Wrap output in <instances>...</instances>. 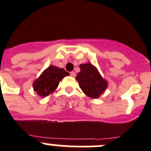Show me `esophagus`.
Listing matches in <instances>:
<instances>
[{
    "mask_svg": "<svg viewBox=\"0 0 151 151\" xmlns=\"http://www.w3.org/2000/svg\"><path fill=\"white\" fill-rule=\"evenodd\" d=\"M70 75L71 76V77H74L76 76V74H75V72H74V71H71V72L70 73Z\"/></svg>",
    "mask_w": 151,
    "mask_h": 151,
    "instance_id": "obj_1",
    "label": "esophagus"
}]
</instances>
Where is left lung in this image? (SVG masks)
I'll list each match as a JSON object with an SVG mask.
<instances>
[{
  "label": "left lung",
  "mask_w": 151,
  "mask_h": 151,
  "mask_svg": "<svg viewBox=\"0 0 151 151\" xmlns=\"http://www.w3.org/2000/svg\"><path fill=\"white\" fill-rule=\"evenodd\" d=\"M81 72L76 80L83 92L92 99H97L108 86V83L101 77L96 67L92 64H82L80 65Z\"/></svg>",
  "instance_id": "1"
}]
</instances>
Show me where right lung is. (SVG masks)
Returning a JSON list of instances; mask_svg holds the SVG:
<instances>
[{
  "instance_id": "add662e5",
  "label": "right lung",
  "mask_w": 151,
  "mask_h": 151,
  "mask_svg": "<svg viewBox=\"0 0 151 151\" xmlns=\"http://www.w3.org/2000/svg\"><path fill=\"white\" fill-rule=\"evenodd\" d=\"M68 75L69 73L63 68L50 65L35 81L34 90L40 96L46 97L52 93L58 87L59 82Z\"/></svg>"
}]
</instances>
